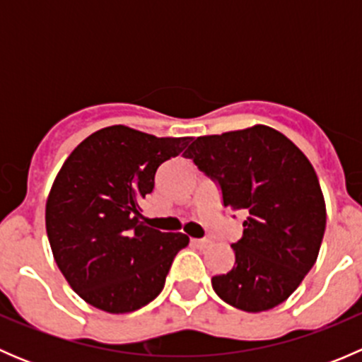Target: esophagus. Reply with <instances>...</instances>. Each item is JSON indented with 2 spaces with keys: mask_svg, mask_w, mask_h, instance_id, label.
<instances>
[{
  "mask_svg": "<svg viewBox=\"0 0 362 362\" xmlns=\"http://www.w3.org/2000/svg\"><path fill=\"white\" fill-rule=\"evenodd\" d=\"M192 245H194L196 249H206V247H210V242H208V240L194 238L192 240Z\"/></svg>",
  "mask_w": 362,
  "mask_h": 362,
  "instance_id": "34e87169",
  "label": "esophagus"
}]
</instances>
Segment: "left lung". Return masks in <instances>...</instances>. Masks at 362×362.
Masks as SVG:
<instances>
[{
    "instance_id": "left-lung-1",
    "label": "left lung",
    "mask_w": 362,
    "mask_h": 362,
    "mask_svg": "<svg viewBox=\"0 0 362 362\" xmlns=\"http://www.w3.org/2000/svg\"><path fill=\"white\" fill-rule=\"evenodd\" d=\"M184 156L218 182L224 206L249 211L231 245L235 266L211 287L243 312L275 308L315 264L324 238L326 203L312 163L264 124L198 136Z\"/></svg>"
}]
</instances>
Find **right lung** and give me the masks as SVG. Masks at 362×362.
<instances>
[{"mask_svg":"<svg viewBox=\"0 0 362 362\" xmlns=\"http://www.w3.org/2000/svg\"><path fill=\"white\" fill-rule=\"evenodd\" d=\"M191 136H164L119 126L96 131L68 156L45 204V228L61 273L86 303L129 313L163 291L184 233H160L141 221L140 199L156 171Z\"/></svg>","mask_w":362,"mask_h":362,"instance_id":"right-lung-1","label":"right lung"}]
</instances>
